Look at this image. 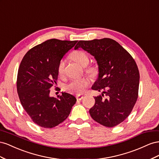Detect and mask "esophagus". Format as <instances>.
<instances>
[{
    "instance_id": "34e87169",
    "label": "esophagus",
    "mask_w": 159,
    "mask_h": 159,
    "mask_svg": "<svg viewBox=\"0 0 159 159\" xmlns=\"http://www.w3.org/2000/svg\"><path fill=\"white\" fill-rule=\"evenodd\" d=\"M83 98V95H80V94H78L76 96V99L77 100H79V101H81Z\"/></svg>"
}]
</instances>
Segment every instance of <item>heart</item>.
<instances>
[{
  "instance_id": "heart-1",
  "label": "heart",
  "mask_w": 159,
  "mask_h": 159,
  "mask_svg": "<svg viewBox=\"0 0 159 159\" xmlns=\"http://www.w3.org/2000/svg\"><path fill=\"white\" fill-rule=\"evenodd\" d=\"M71 58L79 65L82 66H86L89 62V58L87 54L83 51H76L71 54ZM65 61L61 60L58 66V72L60 75H62L64 72L65 68ZM87 72L92 75L97 74V69L96 67L91 66L89 67L87 70ZM90 85V80L89 79L83 78L79 79H75L72 80L70 83L65 86V90L66 91L80 94L84 93V92Z\"/></svg>"
}]
</instances>
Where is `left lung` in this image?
Instances as JSON below:
<instances>
[{"label": "left lung", "mask_w": 159, "mask_h": 159, "mask_svg": "<svg viewBox=\"0 0 159 159\" xmlns=\"http://www.w3.org/2000/svg\"><path fill=\"white\" fill-rule=\"evenodd\" d=\"M79 48L93 56L98 68L92 89L102 93L94 97L90 115L99 124L115 126L128 117L137 102L140 79L137 65L132 56L111 39L80 40L75 49ZM104 93L107 96L105 99Z\"/></svg>", "instance_id": "8db88e82"}]
</instances>
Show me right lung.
<instances>
[{"mask_svg":"<svg viewBox=\"0 0 159 159\" xmlns=\"http://www.w3.org/2000/svg\"><path fill=\"white\" fill-rule=\"evenodd\" d=\"M77 40H47L26 53L18 71L17 92L21 105L33 121L44 128H52L69 116L76 98L62 92L58 98L50 97L57 84L58 66Z\"/></svg>","mask_w":159,"mask_h":159,"instance_id":"right-lung-1","label":"right lung"}]
</instances>
